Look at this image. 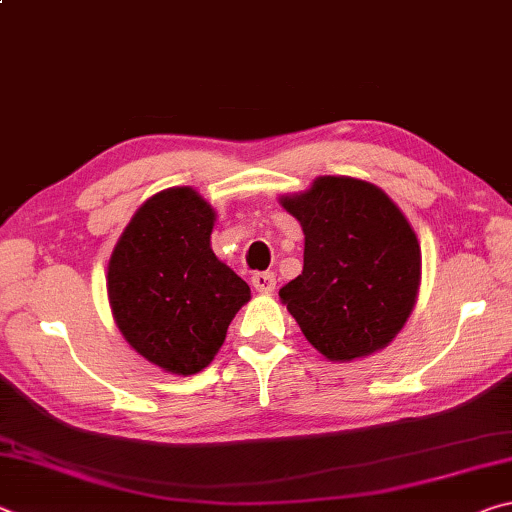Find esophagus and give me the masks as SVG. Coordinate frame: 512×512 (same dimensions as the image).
I'll list each match as a JSON object with an SVG mask.
<instances>
[{"mask_svg": "<svg viewBox=\"0 0 512 512\" xmlns=\"http://www.w3.org/2000/svg\"><path fill=\"white\" fill-rule=\"evenodd\" d=\"M275 275L273 273H255L253 275V287L259 291V293H273L275 289Z\"/></svg>", "mask_w": 512, "mask_h": 512, "instance_id": "esophagus-1", "label": "esophagus"}]
</instances>
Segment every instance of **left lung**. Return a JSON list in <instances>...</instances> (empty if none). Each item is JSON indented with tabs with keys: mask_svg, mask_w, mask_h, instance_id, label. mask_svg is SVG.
<instances>
[{
	"mask_svg": "<svg viewBox=\"0 0 512 512\" xmlns=\"http://www.w3.org/2000/svg\"><path fill=\"white\" fill-rule=\"evenodd\" d=\"M305 232V266L280 298L305 339L334 363L384 350L406 325L422 280L409 219L384 189L350 176H318L280 196Z\"/></svg>",
	"mask_w": 512,
	"mask_h": 512,
	"instance_id": "left-lung-1",
	"label": "left lung"
}]
</instances>
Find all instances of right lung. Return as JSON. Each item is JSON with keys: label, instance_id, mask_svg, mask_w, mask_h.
Returning <instances> with one entry per match:
<instances>
[{"label": "right lung", "instance_id": "obj_1", "mask_svg": "<svg viewBox=\"0 0 512 512\" xmlns=\"http://www.w3.org/2000/svg\"><path fill=\"white\" fill-rule=\"evenodd\" d=\"M214 207L194 187H169L137 207L108 262L121 336L171 375H196L225 341L250 287L214 255Z\"/></svg>", "mask_w": 512, "mask_h": 512}]
</instances>
